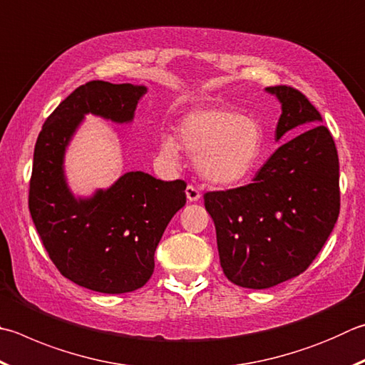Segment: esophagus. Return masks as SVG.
Here are the masks:
<instances>
[{"mask_svg": "<svg viewBox=\"0 0 365 365\" xmlns=\"http://www.w3.org/2000/svg\"><path fill=\"white\" fill-rule=\"evenodd\" d=\"M185 193H187V200L190 202H196L201 200V191L197 190L196 187H193V185H188L187 190H185Z\"/></svg>", "mask_w": 365, "mask_h": 365, "instance_id": "obj_1", "label": "esophagus"}]
</instances>
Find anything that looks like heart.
<instances>
[{
  "label": "heart",
  "mask_w": 365,
  "mask_h": 365,
  "mask_svg": "<svg viewBox=\"0 0 365 365\" xmlns=\"http://www.w3.org/2000/svg\"><path fill=\"white\" fill-rule=\"evenodd\" d=\"M263 135L257 121L223 107L190 111L178 123V142L160 137V158L175 165L180 148L196 158V168L214 185H235L246 178L262 155Z\"/></svg>",
  "instance_id": "b5f03b06"
}]
</instances>
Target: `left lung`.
<instances>
[{
	"instance_id": "obj_1",
	"label": "left lung",
	"mask_w": 365,
	"mask_h": 365,
	"mask_svg": "<svg viewBox=\"0 0 365 365\" xmlns=\"http://www.w3.org/2000/svg\"><path fill=\"white\" fill-rule=\"evenodd\" d=\"M281 102L276 140L295 129L246 187L209 191L225 276L236 286L268 289L298 276L319 254L340 214V165L322 116L300 91L273 86Z\"/></svg>"
}]
</instances>
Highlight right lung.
Listing matches in <instances>:
<instances>
[{"mask_svg":"<svg viewBox=\"0 0 365 365\" xmlns=\"http://www.w3.org/2000/svg\"><path fill=\"white\" fill-rule=\"evenodd\" d=\"M145 94V86L129 83L79 86L46 119L35 145L29 193L33 223L57 269L96 292L143 287L165 227L187 202L183 180H158L142 170L125 172L89 197H76L68 188L65 151L84 115L128 124Z\"/></svg>","mask_w":365,"mask_h":365,"instance_id":"right-lung-1","label":"right lung"}]
</instances>
